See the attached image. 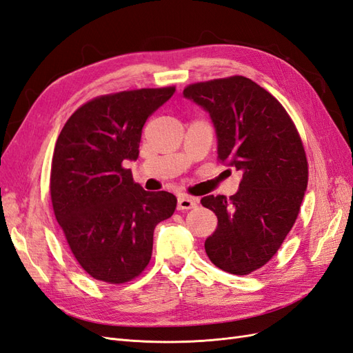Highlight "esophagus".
<instances>
[{
    "label": "esophagus",
    "instance_id": "obj_1",
    "mask_svg": "<svg viewBox=\"0 0 353 353\" xmlns=\"http://www.w3.org/2000/svg\"><path fill=\"white\" fill-rule=\"evenodd\" d=\"M197 206V200L193 197H187V196H181L178 197V210H188Z\"/></svg>",
    "mask_w": 353,
    "mask_h": 353
}]
</instances>
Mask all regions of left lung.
<instances>
[{
    "mask_svg": "<svg viewBox=\"0 0 353 353\" xmlns=\"http://www.w3.org/2000/svg\"><path fill=\"white\" fill-rule=\"evenodd\" d=\"M184 95L209 112L219 162L243 174L234 196L200 200L218 216L206 253L222 271L249 275L272 259L297 219L307 185L302 138L281 103L249 78L190 83Z\"/></svg>",
    "mask_w": 353,
    "mask_h": 353,
    "instance_id": "8db88e82",
    "label": "left lung"
}]
</instances>
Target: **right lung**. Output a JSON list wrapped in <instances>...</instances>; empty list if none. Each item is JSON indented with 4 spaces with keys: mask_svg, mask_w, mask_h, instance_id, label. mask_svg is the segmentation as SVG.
Here are the masks:
<instances>
[{
    "mask_svg": "<svg viewBox=\"0 0 353 353\" xmlns=\"http://www.w3.org/2000/svg\"><path fill=\"white\" fill-rule=\"evenodd\" d=\"M175 87L99 95L73 112L52 153V210L73 258L92 279L123 284L152 259L153 232L176 197L143 190L125 160L138 157L147 117Z\"/></svg>",
    "mask_w": 353,
    "mask_h": 353,
    "instance_id": "obj_1",
    "label": "right lung"
}]
</instances>
